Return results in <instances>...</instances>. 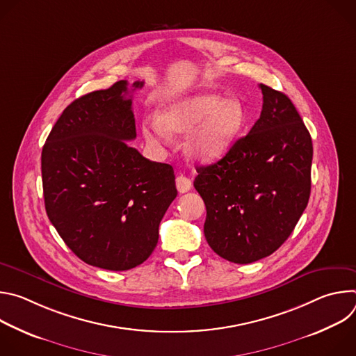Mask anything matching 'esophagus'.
Wrapping results in <instances>:
<instances>
[{
  "label": "esophagus",
  "instance_id": "esophagus-1",
  "mask_svg": "<svg viewBox=\"0 0 356 356\" xmlns=\"http://www.w3.org/2000/svg\"><path fill=\"white\" fill-rule=\"evenodd\" d=\"M176 187L179 190V193H187L191 187H193V183L190 179L184 177V176H177L176 177Z\"/></svg>",
  "mask_w": 356,
  "mask_h": 356
}]
</instances>
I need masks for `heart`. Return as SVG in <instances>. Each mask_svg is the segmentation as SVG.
<instances>
[{
    "instance_id": "heart-1",
    "label": "heart",
    "mask_w": 356,
    "mask_h": 356,
    "mask_svg": "<svg viewBox=\"0 0 356 356\" xmlns=\"http://www.w3.org/2000/svg\"><path fill=\"white\" fill-rule=\"evenodd\" d=\"M246 122L239 99L224 98L217 92H198L180 98L163 110L161 120L143 124L149 142H163L169 132H188L184 147L195 161H216L224 156L238 140Z\"/></svg>"
}]
</instances>
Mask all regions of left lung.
<instances>
[{
    "label": "left lung",
    "instance_id": "obj_1",
    "mask_svg": "<svg viewBox=\"0 0 356 356\" xmlns=\"http://www.w3.org/2000/svg\"><path fill=\"white\" fill-rule=\"evenodd\" d=\"M259 87V120L222 159L197 166L194 180L207 209L209 245L242 265L282 246L306 210L312 188L310 132L286 94Z\"/></svg>",
    "mask_w": 356,
    "mask_h": 356
}]
</instances>
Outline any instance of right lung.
<instances>
[{"label": "right lung", "mask_w": 356, "mask_h": 356, "mask_svg": "<svg viewBox=\"0 0 356 356\" xmlns=\"http://www.w3.org/2000/svg\"><path fill=\"white\" fill-rule=\"evenodd\" d=\"M128 94V81L121 80L74 99L42 149L50 222L83 262L115 272L150 257L177 195L173 168L128 145L136 138Z\"/></svg>", "instance_id": "add662e5"}]
</instances>
